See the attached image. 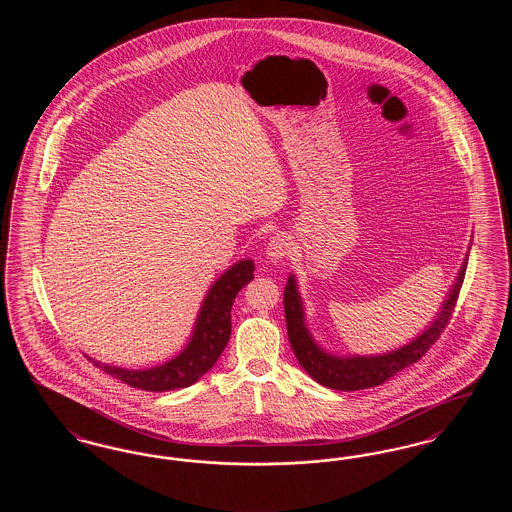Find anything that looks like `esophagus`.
<instances>
[{"instance_id": "esophagus-1", "label": "esophagus", "mask_w": 512, "mask_h": 512, "mask_svg": "<svg viewBox=\"0 0 512 512\" xmlns=\"http://www.w3.org/2000/svg\"><path fill=\"white\" fill-rule=\"evenodd\" d=\"M292 249L290 238L284 234H278V236H272L267 244V257L270 259V263H280L282 259H286L292 253Z\"/></svg>"}]
</instances>
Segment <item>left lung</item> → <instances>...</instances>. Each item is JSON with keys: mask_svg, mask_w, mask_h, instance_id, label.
<instances>
[{"mask_svg": "<svg viewBox=\"0 0 512 512\" xmlns=\"http://www.w3.org/2000/svg\"><path fill=\"white\" fill-rule=\"evenodd\" d=\"M466 265H468V255L464 259L463 267L459 270L455 284L447 293V299L441 303L438 317L434 318V322H430V326L420 336H416L407 345L384 355H349V357H338V355L326 353L317 341L313 340L305 324L303 301L292 274L284 290V313H286L288 338L299 365L305 368V372L313 380H317L318 384L330 390L357 391L384 384L403 368L422 359L428 353V349L434 345V341L438 340L439 334L445 330L463 286Z\"/></svg>", "mask_w": 512, "mask_h": 512, "instance_id": "1", "label": "left lung"}]
</instances>
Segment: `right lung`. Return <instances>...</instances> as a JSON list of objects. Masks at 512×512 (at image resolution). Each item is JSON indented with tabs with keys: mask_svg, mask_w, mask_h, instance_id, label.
<instances>
[{
	"mask_svg": "<svg viewBox=\"0 0 512 512\" xmlns=\"http://www.w3.org/2000/svg\"><path fill=\"white\" fill-rule=\"evenodd\" d=\"M253 270L255 265L251 259L238 261L236 265L224 270V274L209 288L201 303L199 315L195 318L192 338L186 343V347L165 365L132 370L121 366L103 365L90 357L88 361H92L113 378H119L124 384L138 390L171 391L192 386L219 361L232 332V303L245 284L253 280Z\"/></svg>",
	"mask_w": 512,
	"mask_h": 512,
	"instance_id": "right-lung-1",
	"label": "right lung"
}]
</instances>
